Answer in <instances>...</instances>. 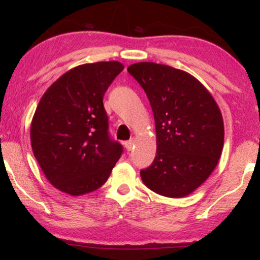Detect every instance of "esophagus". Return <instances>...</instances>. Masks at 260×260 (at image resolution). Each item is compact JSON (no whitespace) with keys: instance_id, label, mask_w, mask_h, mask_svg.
<instances>
[{"instance_id":"1","label":"esophagus","mask_w":260,"mask_h":260,"mask_svg":"<svg viewBox=\"0 0 260 260\" xmlns=\"http://www.w3.org/2000/svg\"><path fill=\"white\" fill-rule=\"evenodd\" d=\"M134 144H135L134 138H133V140H130V141H126V142H125V148H126V150L130 151L131 149L134 148Z\"/></svg>"}]
</instances>
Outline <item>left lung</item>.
Here are the masks:
<instances>
[{
    "instance_id": "1",
    "label": "left lung",
    "mask_w": 260,
    "mask_h": 260,
    "mask_svg": "<svg viewBox=\"0 0 260 260\" xmlns=\"http://www.w3.org/2000/svg\"><path fill=\"white\" fill-rule=\"evenodd\" d=\"M150 102L156 156L141 170L143 183L163 197L182 198L200 187L218 165L223 122L214 98L197 78L155 62L127 67Z\"/></svg>"
}]
</instances>
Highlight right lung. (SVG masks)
<instances>
[{
	"label": "right lung",
	"mask_w": 260,
	"mask_h": 260,
	"mask_svg": "<svg viewBox=\"0 0 260 260\" xmlns=\"http://www.w3.org/2000/svg\"><path fill=\"white\" fill-rule=\"evenodd\" d=\"M123 63L101 61L74 67L45 92L30 125L34 156L56 189L73 197L106 182L123 152L109 135L103 104Z\"/></svg>",
	"instance_id": "1"
}]
</instances>
